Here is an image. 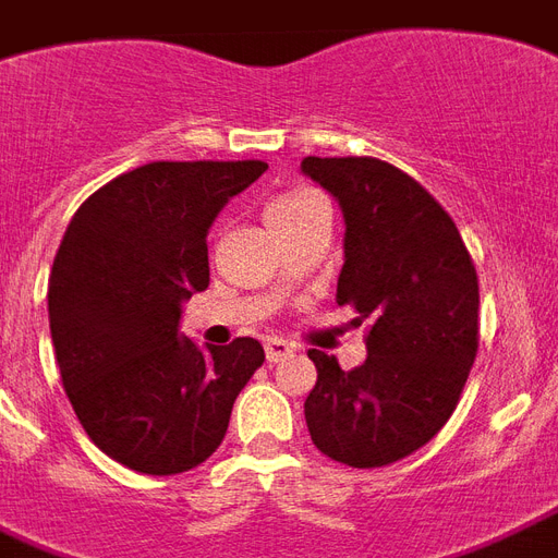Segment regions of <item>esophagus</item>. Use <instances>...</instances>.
Returning a JSON list of instances; mask_svg holds the SVG:
<instances>
[{
    "label": "esophagus",
    "instance_id": "34e87169",
    "mask_svg": "<svg viewBox=\"0 0 558 558\" xmlns=\"http://www.w3.org/2000/svg\"><path fill=\"white\" fill-rule=\"evenodd\" d=\"M289 354H292V345L283 342V339H269V342H266V360H269V363H280V360H287Z\"/></svg>",
    "mask_w": 558,
    "mask_h": 558
}]
</instances>
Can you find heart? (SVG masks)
Listing matches in <instances>:
<instances>
[{
  "mask_svg": "<svg viewBox=\"0 0 558 558\" xmlns=\"http://www.w3.org/2000/svg\"><path fill=\"white\" fill-rule=\"evenodd\" d=\"M327 207L322 202V195L310 193V190H289V193L275 195L266 210H263V219L271 228L275 236H283V233L295 231L298 225H304L316 210Z\"/></svg>",
  "mask_w": 558,
  "mask_h": 558,
  "instance_id": "heart-1",
  "label": "heart"
}]
</instances>
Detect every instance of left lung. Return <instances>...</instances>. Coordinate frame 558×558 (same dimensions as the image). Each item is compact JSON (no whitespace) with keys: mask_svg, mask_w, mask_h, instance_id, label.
<instances>
[{"mask_svg":"<svg viewBox=\"0 0 558 558\" xmlns=\"http://www.w3.org/2000/svg\"><path fill=\"white\" fill-rule=\"evenodd\" d=\"M301 172L342 207L345 263L336 304L368 322L363 365L310 351L304 401L325 457L380 468L410 457L457 410L480 342V287L465 242L424 186L377 157H304Z\"/></svg>","mask_w":558,"mask_h":558,"instance_id":"1","label":"left lung"}]
</instances>
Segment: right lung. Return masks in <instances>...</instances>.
<instances>
[{"instance_id": "obj_1", "label": "right lung", "mask_w": 558, "mask_h": 558, "mask_svg": "<svg viewBox=\"0 0 558 558\" xmlns=\"http://www.w3.org/2000/svg\"><path fill=\"white\" fill-rule=\"evenodd\" d=\"M263 160H157L81 204L49 278L63 389L96 448L169 477L219 448L236 395L266 360L257 339L202 348L178 333L210 283L207 233Z\"/></svg>"}]
</instances>
